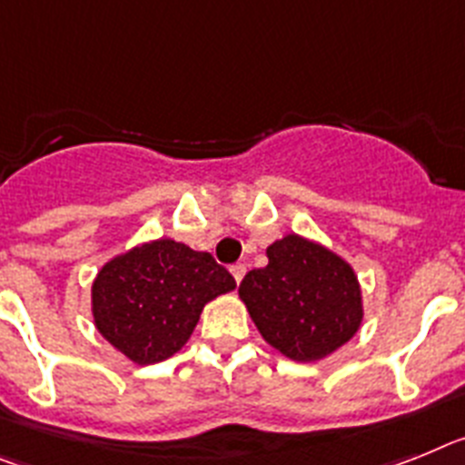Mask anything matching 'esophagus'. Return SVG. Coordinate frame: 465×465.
<instances>
[{
    "mask_svg": "<svg viewBox=\"0 0 465 465\" xmlns=\"http://www.w3.org/2000/svg\"><path fill=\"white\" fill-rule=\"evenodd\" d=\"M232 276L236 278V282L243 281V276H245V264H241V262H238V264H233V266H232Z\"/></svg>",
    "mask_w": 465,
    "mask_h": 465,
    "instance_id": "34e87169",
    "label": "esophagus"
}]
</instances>
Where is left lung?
I'll return each mask as SVG.
<instances>
[{
    "instance_id": "left-lung-1",
    "label": "left lung",
    "mask_w": 465,
    "mask_h": 465,
    "mask_svg": "<svg viewBox=\"0 0 465 465\" xmlns=\"http://www.w3.org/2000/svg\"><path fill=\"white\" fill-rule=\"evenodd\" d=\"M266 257L238 294L273 349L292 361H321L358 332L361 288L341 257L294 233L269 245Z\"/></svg>"
}]
</instances>
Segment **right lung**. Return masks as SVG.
Segmentation results:
<instances>
[{
	"instance_id": "obj_1",
	"label": "right lung",
	"mask_w": 465,
	"mask_h": 465,
	"mask_svg": "<svg viewBox=\"0 0 465 465\" xmlns=\"http://www.w3.org/2000/svg\"><path fill=\"white\" fill-rule=\"evenodd\" d=\"M233 288L210 252L161 238L103 266L93 282V318L112 346L152 365L187 344L205 302Z\"/></svg>"
}]
</instances>
